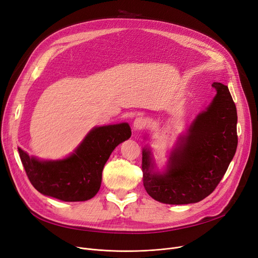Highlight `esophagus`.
Instances as JSON below:
<instances>
[{
	"label": "esophagus",
	"mask_w": 258,
	"mask_h": 258,
	"mask_svg": "<svg viewBox=\"0 0 258 258\" xmlns=\"http://www.w3.org/2000/svg\"><path fill=\"white\" fill-rule=\"evenodd\" d=\"M145 119L143 117H137L136 119L134 120V123H133V126H134V130L137 131V130H141L145 126Z\"/></svg>",
	"instance_id": "34e87169"
}]
</instances>
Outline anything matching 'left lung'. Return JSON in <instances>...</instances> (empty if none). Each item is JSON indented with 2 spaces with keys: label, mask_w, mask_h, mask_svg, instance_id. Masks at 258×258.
Wrapping results in <instances>:
<instances>
[{
  "label": "left lung",
  "mask_w": 258,
  "mask_h": 258,
  "mask_svg": "<svg viewBox=\"0 0 258 258\" xmlns=\"http://www.w3.org/2000/svg\"><path fill=\"white\" fill-rule=\"evenodd\" d=\"M216 95L179 138L163 171L151 147L142 151L143 185L156 201L194 204L208 197L223 179L237 147L236 106L227 86L213 83Z\"/></svg>",
  "instance_id": "left-lung-1"
}]
</instances>
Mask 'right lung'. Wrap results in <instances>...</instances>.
<instances>
[{
  "label": "right lung",
  "instance_id": "right-lung-1",
  "mask_svg": "<svg viewBox=\"0 0 258 258\" xmlns=\"http://www.w3.org/2000/svg\"><path fill=\"white\" fill-rule=\"evenodd\" d=\"M131 135L126 122L95 126L72 154L59 160H40L18 150L28 179L38 192L63 202H84L98 192L104 164L116 146Z\"/></svg>",
  "mask_w": 258,
  "mask_h": 258
}]
</instances>
